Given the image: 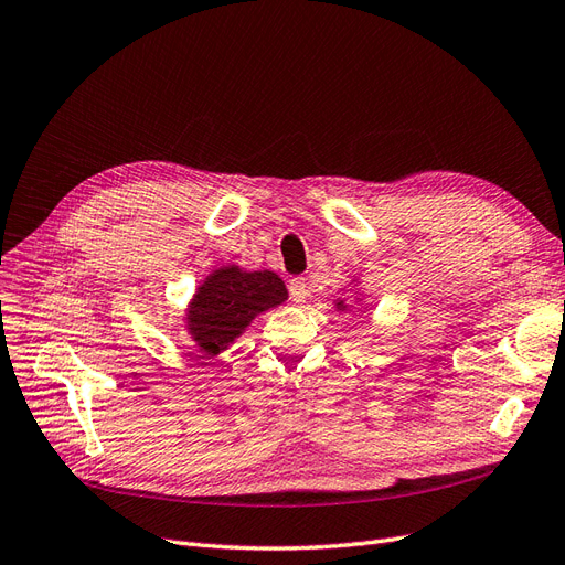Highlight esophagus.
Listing matches in <instances>:
<instances>
[{"label": "esophagus", "mask_w": 565, "mask_h": 565, "mask_svg": "<svg viewBox=\"0 0 565 565\" xmlns=\"http://www.w3.org/2000/svg\"><path fill=\"white\" fill-rule=\"evenodd\" d=\"M309 286H307V279H302V277H296V279H290L288 281V294H290V300H294L296 305H302L305 300H307V296H309V290H307Z\"/></svg>", "instance_id": "esophagus-1"}]
</instances>
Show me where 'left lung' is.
I'll use <instances>...</instances> for the list:
<instances>
[{
  "label": "left lung",
  "mask_w": 565,
  "mask_h": 565,
  "mask_svg": "<svg viewBox=\"0 0 565 565\" xmlns=\"http://www.w3.org/2000/svg\"><path fill=\"white\" fill-rule=\"evenodd\" d=\"M335 305H338V311H344V309H347V302H344V300H338Z\"/></svg>",
  "instance_id": "8db88e82"
}]
</instances>
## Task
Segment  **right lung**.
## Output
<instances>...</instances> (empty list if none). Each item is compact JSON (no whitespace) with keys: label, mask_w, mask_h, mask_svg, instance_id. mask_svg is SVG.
I'll return each instance as SVG.
<instances>
[{"label":"right lung","mask_w":565,"mask_h":565,"mask_svg":"<svg viewBox=\"0 0 565 565\" xmlns=\"http://www.w3.org/2000/svg\"><path fill=\"white\" fill-rule=\"evenodd\" d=\"M288 298L284 281L269 269L246 271L239 265L214 269L185 311V330L204 356H218L263 311Z\"/></svg>","instance_id":"add662e5"}]
</instances>
